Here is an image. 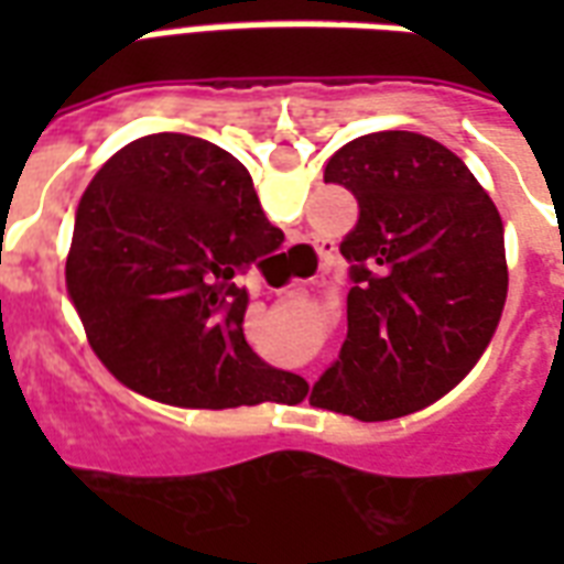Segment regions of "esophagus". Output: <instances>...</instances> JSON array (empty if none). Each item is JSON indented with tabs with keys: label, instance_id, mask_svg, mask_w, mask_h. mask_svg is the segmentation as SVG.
I'll return each mask as SVG.
<instances>
[{
	"label": "esophagus",
	"instance_id": "esophagus-1",
	"mask_svg": "<svg viewBox=\"0 0 564 564\" xmlns=\"http://www.w3.org/2000/svg\"><path fill=\"white\" fill-rule=\"evenodd\" d=\"M318 260H322L318 269H327V265L334 263V248H318Z\"/></svg>",
	"mask_w": 564,
	"mask_h": 564
}]
</instances>
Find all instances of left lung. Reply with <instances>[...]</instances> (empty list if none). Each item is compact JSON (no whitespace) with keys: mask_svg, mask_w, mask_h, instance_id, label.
Wrapping results in <instances>:
<instances>
[{"mask_svg":"<svg viewBox=\"0 0 564 564\" xmlns=\"http://www.w3.org/2000/svg\"><path fill=\"white\" fill-rule=\"evenodd\" d=\"M325 184L351 189L360 219L339 246L348 336L310 403L401 419L451 392L491 343L509 286L503 221L451 149L412 131L345 143Z\"/></svg>","mask_w":564,"mask_h":564,"instance_id":"left-lung-1","label":"left lung"}]
</instances>
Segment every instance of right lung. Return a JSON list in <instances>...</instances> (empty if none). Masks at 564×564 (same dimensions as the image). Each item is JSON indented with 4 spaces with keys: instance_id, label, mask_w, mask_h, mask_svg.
Masks as SVG:
<instances>
[{
    "instance_id": "right-lung-1",
    "label": "right lung",
    "mask_w": 564,
    "mask_h": 564,
    "mask_svg": "<svg viewBox=\"0 0 564 564\" xmlns=\"http://www.w3.org/2000/svg\"><path fill=\"white\" fill-rule=\"evenodd\" d=\"M281 242L234 154L149 134L84 189L66 290L96 357L145 398L193 410L299 403L307 380L260 360L242 334L239 274Z\"/></svg>"
}]
</instances>
